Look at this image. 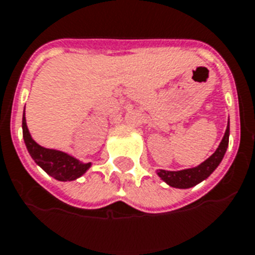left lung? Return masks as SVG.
<instances>
[{
	"label": "left lung",
	"mask_w": 255,
	"mask_h": 255,
	"mask_svg": "<svg viewBox=\"0 0 255 255\" xmlns=\"http://www.w3.org/2000/svg\"><path fill=\"white\" fill-rule=\"evenodd\" d=\"M228 143H229V125H228L227 131L224 134L223 140H221V143L217 147V150L205 162L201 163L200 166L182 171L159 170L158 171V175L167 184L171 185V187H175V188H189V187H193V185L199 184L204 179L208 178L209 175L217 168L220 162L223 160L225 152H227Z\"/></svg>",
	"instance_id": "8db88e82"
}]
</instances>
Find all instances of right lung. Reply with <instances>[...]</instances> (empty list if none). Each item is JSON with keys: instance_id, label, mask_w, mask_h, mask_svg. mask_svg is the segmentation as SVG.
Listing matches in <instances>:
<instances>
[{"instance_id": "add662e5", "label": "right lung", "mask_w": 255, "mask_h": 255, "mask_svg": "<svg viewBox=\"0 0 255 255\" xmlns=\"http://www.w3.org/2000/svg\"><path fill=\"white\" fill-rule=\"evenodd\" d=\"M22 130H23L24 143H26V147H27L31 158L35 160L36 164H39L52 178L62 180V182L75 180L91 167V163L79 162V160L66 154V152L51 150V148H44L39 146L28 133L24 113L23 118H22Z\"/></svg>"}]
</instances>
